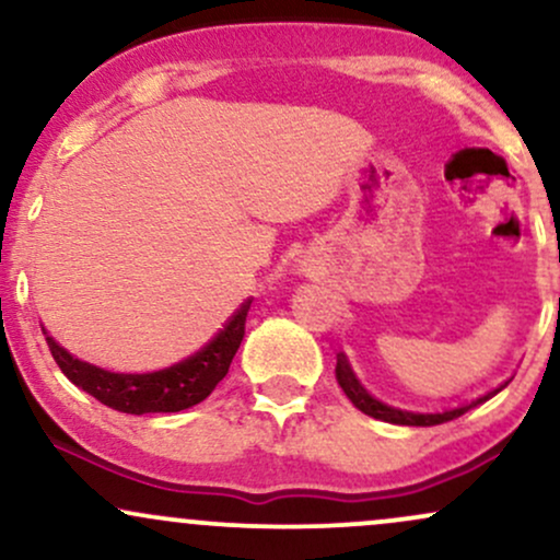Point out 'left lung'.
<instances>
[{"instance_id":"left-lung-1","label":"left lung","mask_w":560,"mask_h":560,"mask_svg":"<svg viewBox=\"0 0 560 560\" xmlns=\"http://www.w3.org/2000/svg\"><path fill=\"white\" fill-rule=\"evenodd\" d=\"M337 382L342 392L347 395V400L355 405L358 410H363L365 416H371V419H378V421H387V423H397V427H436V423H445V421H453L458 419V416H464L466 410L477 408V405L487 402L490 397L498 395L500 389L508 387V382L500 384V387H494L492 392H487V395L477 397V400L466 402V405H458V408H450V410H440V413H413V410H400V408H392V405L376 400L374 395H371L369 389L363 387L361 378L355 376V371H352L350 361H347L345 352H339L337 355Z\"/></svg>"}]
</instances>
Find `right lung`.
I'll return each instance as SVG.
<instances>
[{
    "instance_id": "1",
    "label": "right lung",
    "mask_w": 560,
    "mask_h": 560,
    "mask_svg": "<svg viewBox=\"0 0 560 560\" xmlns=\"http://www.w3.org/2000/svg\"><path fill=\"white\" fill-rule=\"evenodd\" d=\"M249 305H253V300H244L240 311L229 318V324L195 355L184 358L182 363L171 365V369L150 371V374L105 371L100 365L70 355L66 347L49 337L47 329L42 331L62 374L102 405L131 416L178 413V410L202 402L218 387V382L229 374V365L244 339V320H247Z\"/></svg>"
}]
</instances>
